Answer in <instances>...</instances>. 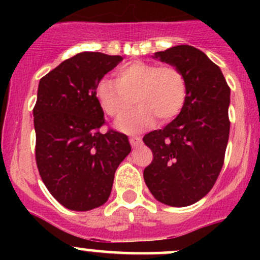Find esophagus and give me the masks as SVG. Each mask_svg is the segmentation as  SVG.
I'll list each match as a JSON object with an SVG mask.
<instances>
[{
    "label": "esophagus",
    "mask_w": 260,
    "mask_h": 260,
    "mask_svg": "<svg viewBox=\"0 0 260 260\" xmlns=\"http://www.w3.org/2000/svg\"><path fill=\"white\" fill-rule=\"evenodd\" d=\"M129 142H131V145H132V147H136L141 143V138L140 137H131Z\"/></svg>",
    "instance_id": "obj_1"
}]
</instances>
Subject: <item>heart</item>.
<instances>
[{
	"label": "heart",
	"mask_w": 260,
	"mask_h": 260,
	"mask_svg": "<svg viewBox=\"0 0 260 260\" xmlns=\"http://www.w3.org/2000/svg\"><path fill=\"white\" fill-rule=\"evenodd\" d=\"M99 106L109 117L122 120L118 127L127 132H140L151 127L156 119L161 124L171 122L185 106L187 81L180 68L158 65L141 60L125 62L114 72V81L102 79L95 88Z\"/></svg>",
	"instance_id": "1"
}]
</instances>
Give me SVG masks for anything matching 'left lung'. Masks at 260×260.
<instances>
[{"label": "left lung", "instance_id": "1", "mask_svg": "<svg viewBox=\"0 0 260 260\" xmlns=\"http://www.w3.org/2000/svg\"><path fill=\"white\" fill-rule=\"evenodd\" d=\"M156 57L182 70L187 98L170 124L143 137L153 153L143 177L156 200L181 208L203 199L221 171L229 141L230 88L220 68L193 46H174Z\"/></svg>", "mask_w": 260, "mask_h": 260}]
</instances>
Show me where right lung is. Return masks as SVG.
I'll use <instances>...</instances> for the list:
<instances>
[{"instance_id":"obj_1","label":"right lung","mask_w":260,"mask_h":260,"mask_svg":"<svg viewBox=\"0 0 260 260\" xmlns=\"http://www.w3.org/2000/svg\"><path fill=\"white\" fill-rule=\"evenodd\" d=\"M120 60L118 55L80 52L39 83L32 111L36 165L49 192L70 210L103 205L115 170L131 152L124 133L99 131L106 119L95 88Z\"/></svg>"}]
</instances>
